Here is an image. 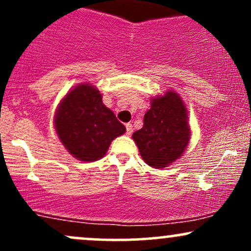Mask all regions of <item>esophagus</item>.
<instances>
[{"instance_id": "34e87169", "label": "esophagus", "mask_w": 251, "mask_h": 251, "mask_svg": "<svg viewBox=\"0 0 251 251\" xmlns=\"http://www.w3.org/2000/svg\"><path fill=\"white\" fill-rule=\"evenodd\" d=\"M126 133H127L128 135L132 133V131H133V127H132V124L131 123H128V124H126Z\"/></svg>"}]
</instances>
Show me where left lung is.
I'll use <instances>...</instances> for the list:
<instances>
[{
    "label": "left lung",
    "instance_id": "1",
    "mask_svg": "<svg viewBox=\"0 0 251 251\" xmlns=\"http://www.w3.org/2000/svg\"><path fill=\"white\" fill-rule=\"evenodd\" d=\"M188 111L179 94L168 91L151 99V108L144 116L143 127L132 138L148 165L163 169L183 155L189 145Z\"/></svg>",
    "mask_w": 251,
    "mask_h": 251
}]
</instances>
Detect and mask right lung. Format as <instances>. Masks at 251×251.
Instances as JSON below:
<instances>
[{
	"mask_svg": "<svg viewBox=\"0 0 251 251\" xmlns=\"http://www.w3.org/2000/svg\"><path fill=\"white\" fill-rule=\"evenodd\" d=\"M54 126L62 145L82 162L102 158L112 140L126 131L89 83H80L66 94L57 106Z\"/></svg>",
	"mask_w": 251,
	"mask_h": 251,
	"instance_id": "right-lung-1",
	"label": "right lung"
}]
</instances>
